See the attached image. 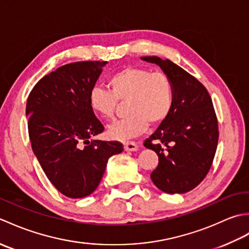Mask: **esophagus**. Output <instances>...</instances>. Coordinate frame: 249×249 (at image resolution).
<instances>
[{"label":"esophagus","mask_w":249,"mask_h":249,"mask_svg":"<svg viewBox=\"0 0 249 249\" xmlns=\"http://www.w3.org/2000/svg\"><path fill=\"white\" fill-rule=\"evenodd\" d=\"M124 149H125V151L135 152V151L139 149V146L135 141H127V142H125V143H124Z\"/></svg>","instance_id":"obj_1"}]
</instances>
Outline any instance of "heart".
Returning <instances> with one entry per match:
<instances>
[{"label":"heart","instance_id":"heart-1","mask_svg":"<svg viewBox=\"0 0 249 249\" xmlns=\"http://www.w3.org/2000/svg\"><path fill=\"white\" fill-rule=\"evenodd\" d=\"M109 89L93 87L89 93V105L100 118L112 119L119 102H126L127 118L109 127V136L127 140L140 135L149 123L153 126L165 122L173 102V84L165 72H152L141 67H125L108 79Z\"/></svg>","mask_w":249,"mask_h":249}]
</instances>
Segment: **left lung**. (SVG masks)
<instances>
[{"instance_id":"obj_1","label":"left lung","mask_w":249,"mask_h":249,"mask_svg":"<svg viewBox=\"0 0 249 249\" xmlns=\"http://www.w3.org/2000/svg\"><path fill=\"white\" fill-rule=\"evenodd\" d=\"M142 60L160 65L174 89L170 114L143 143L158 155L151 178L165 193H187L203 181L217 149L218 122L212 98L197 78L170 60Z\"/></svg>"}]
</instances>
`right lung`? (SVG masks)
Masks as SVG:
<instances>
[{"mask_svg": "<svg viewBox=\"0 0 249 249\" xmlns=\"http://www.w3.org/2000/svg\"><path fill=\"white\" fill-rule=\"evenodd\" d=\"M107 61L63 65L35 84L26 102L32 150L49 181L68 198L97 188L119 141L89 140L105 127L89 105V93Z\"/></svg>", "mask_w": 249, "mask_h": 249, "instance_id": "add662e5", "label": "right lung"}]
</instances>
